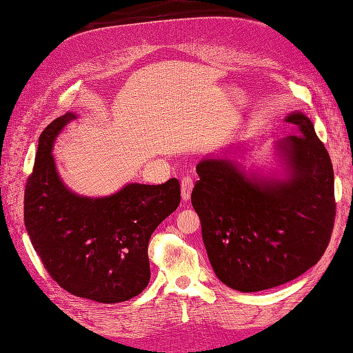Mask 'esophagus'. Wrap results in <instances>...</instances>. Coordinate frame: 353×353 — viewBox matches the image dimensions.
<instances>
[{
    "label": "esophagus",
    "mask_w": 353,
    "mask_h": 353,
    "mask_svg": "<svg viewBox=\"0 0 353 353\" xmlns=\"http://www.w3.org/2000/svg\"><path fill=\"white\" fill-rule=\"evenodd\" d=\"M192 190H193V179L190 176H184L181 179V198L184 203H187V201L190 199Z\"/></svg>",
    "instance_id": "34e87169"
}]
</instances>
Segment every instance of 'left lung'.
<instances>
[{
	"instance_id": "left-lung-1",
	"label": "left lung",
	"mask_w": 353,
	"mask_h": 353,
	"mask_svg": "<svg viewBox=\"0 0 353 353\" xmlns=\"http://www.w3.org/2000/svg\"><path fill=\"white\" fill-rule=\"evenodd\" d=\"M299 135L279 143L290 176H248L228 158H205L192 205L212 268L242 292L270 290L301 276L329 245L335 221L334 169L305 114L285 119Z\"/></svg>"
}]
</instances>
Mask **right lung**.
Returning <instances> with one entry per match:
<instances>
[{
    "mask_svg": "<svg viewBox=\"0 0 353 353\" xmlns=\"http://www.w3.org/2000/svg\"><path fill=\"white\" fill-rule=\"evenodd\" d=\"M76 114L53 120L39 137L24 192V222L32 245L54 282L76 297L119 303L150 279L148 243L181 201L176 178L128 184L106 198L79 196L57 175L52 148Z\"/></svg>",
    "mask_w": 353,
    "mask_h": 353,
    "instance_id": "right-lung-1",
    "label": "right lung"
}]
</instances>
